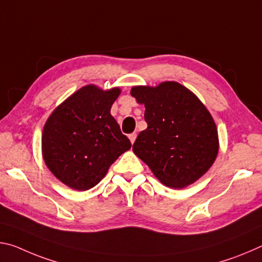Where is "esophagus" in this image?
Here are the masks:
<instances>
[{
  "label": "esophagus",
  "mask_w": 262,
  "mask_h": 262,
  "mask_svg": "<svg viewBox=\"0 0 262 262\" xmlns=\"http://www.w3.org/2000/svg\"><path fill=\"white\" fill-rule=\"evenodd\" d=\"M136 133H132V134H129V136H128V137H129V140H130V142H132V144L133 143H134V142H135V140H136Z\"/></svg>",
  "instance_id": "esophagus-1"
}]
</instances>
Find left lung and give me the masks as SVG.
<instances>
[{
	"label": "left lung",
	"mask_w": 262,
	"mask_h": 262,
	"mask_svg": "<svg viewBox=\"0 0 262 262\" xmlns=\"http://www.w3.org/2000/svg\"><path fill=\"white\" fill-rule=\"evenodd\" d=\"M144 104V120L133 151L167 187L184 188L209 170L219 154V135L210 113L198 97L177 82L135 86Z\"/></svg>",
	"instance_id": "8db88e82"
}]
</instances>
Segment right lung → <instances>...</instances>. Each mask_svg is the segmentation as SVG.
Segmentation results:
<instances>
[{"instance_id": "add662e5", "label": "right lung", "mask_w": 262, "mask_h": 262, "mask_svg": "<svg viewBox=\"0 0 262 262\" xmlns=\"http://www.w3.org/2000/svg\"><path fill=\"white\" fill-rule=\"evenodd\" d=\"M120 89L103 91L86 85L63 101L48 118L42 132L47 167L70 188L86 190L107 173L132 143L111 115Z\"/></svg>"}]
</instances>
